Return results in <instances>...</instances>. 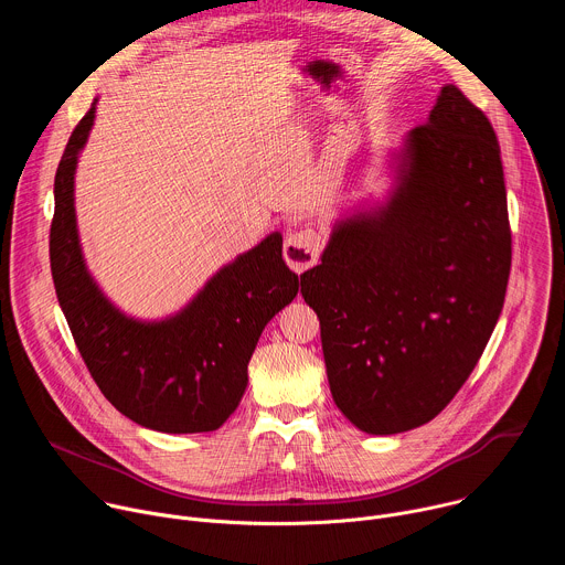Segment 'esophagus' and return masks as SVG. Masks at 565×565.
Here are the masks:
<instances>
[{
    "mask_svg": "<svg viewBox=\"0 0 565 565\" xmlns=\"http://www.w3.org/2000/svg\"><path fill=\"white\" fill-rule=\"evenodd\" d=\"M319 248H321V238L315 230L292 232L284 244V259L295 273H303L317 264Z\"/></svg>",
    "mask_w": 565,
    "mask_h": 565,
    "instance_id": "esophagus-1",
    "label": "esophagus"
}]
</instances>
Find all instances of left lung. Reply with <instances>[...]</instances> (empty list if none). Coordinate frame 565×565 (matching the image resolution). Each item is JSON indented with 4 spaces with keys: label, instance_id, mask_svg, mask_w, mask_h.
<instances>
[{
    "label": "left lung",
    "instance_id": "obj_1",
    "mask_svg": "<svg viewBox=\"0 0 565 565\" xmlns=\"http://www.w3.org/2000/svg\"><path fill=\"white\" fill-rule=\"evenodd\" d=\"M391 158L386 201L335 221L301 275L335 405L373 436L449 405L490 342L512 264L501 147L458 87Z\"/></svg>",
    "mask_w": 565,
    "mask_h": 565
}]
</instances>
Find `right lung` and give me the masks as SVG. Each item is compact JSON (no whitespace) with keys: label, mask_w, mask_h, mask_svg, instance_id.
I'll return each instance as SVG.
<instances>
[{"label":"right lung","mask_w":565,"mask_h":565,"mask_svg":"<svg viewBox=\"0 0 565 565\" xmlns=\"http://www.w3.org/2000/svg\"><path fill=\"white\" fill-rule=\"evenodd\" d=\"M96 105L73 129L55 172L49 253L57 301L92 377L122 416L163 434L214 431L238 407L259 335L297 297L299 279L273 232L166 319H136L114 306L85 264L73 196Z\"/></svg>","instance_id":"1"}]
</instances>
